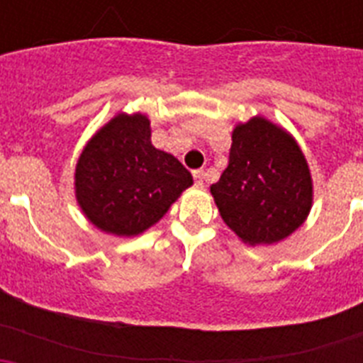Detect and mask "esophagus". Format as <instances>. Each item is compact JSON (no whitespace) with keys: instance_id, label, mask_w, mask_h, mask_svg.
Returning a JSON list of instances; mask_svg holds the SVG:
<instances>
[{"instance_id":"34e87169","label":"esophagus","mask_w":363,"mask_h":363,"mask_svg":"<svg viewBox=\"0 0 363 363\" xmlns=\"http://www.w3.org/2000/svg\"><path fill=\"white\" fill-rule=\"evenodd\" d=\"M192 178L196 185H203V171H192Z\"/></svg>"}]
</instances>
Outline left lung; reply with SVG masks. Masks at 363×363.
<instances>
[{"instance_id": "8db88e82", "label": "left lung", "mask_w": 363, "mask_h": 363, "mask_svg": "<svg viewBox=\"0 0 363 363\" xmlns=\"http://www.w3.org/2000/svg\"><path fill=\"white\" fill-rule=\"evenodd\" d=\"M211 192L223 221L251 245L287 238L303 223L313 201L300 147L264 118L234 129L229 165Z\"/></svg>"}]
</instances>
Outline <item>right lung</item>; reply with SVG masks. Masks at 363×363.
<instances>
[{
  "mask_svg": "<svg viewBox=\"0 0 363 363\" xmlns=\"http://www.w3.org/2000/svg\"><path fill=\"white\" fill-rule=\"evenodd\" d=\"M191 185V172L174 156L154 149L143 114L108 121L76 165L83 213L98 229L116 236L149 229Z\"/></svg>",
  "mask_w": 363,
  "mask_h": 363,
  "instance_id": "obj_1",
  "label": "right lung"
}]
</instances>
